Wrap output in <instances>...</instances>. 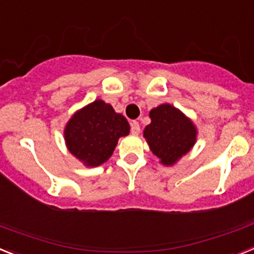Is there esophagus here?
Returning <instances> with one entry per match:
<instances>
[{
    "label": "esophagus",
    "mask_w": 254,
    "mask_h": 254,
    "mask_svg": "<svg viewBox=\"0 0 254 254\" xmlns=\"http://www.w3.org/2000/svg\"><path fill=\"white\" fill-rule=\"evenodd\" d=\"M131 133H133L134 135H138V134L140 133V127L138 121H133V123H131Z\"/></svg>",
    "instance_id": "34e87169"
}]
</instances>
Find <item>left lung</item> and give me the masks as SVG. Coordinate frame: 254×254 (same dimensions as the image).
<instances>
[{"mask_svg":"<svg viewBox=\"0 0 254 254\" xmlns=\"http://www.w3.org/2000/svg\"><path fill=\"white\" fill-rule=\"evenodd\" d=\"M149 118L151 124L144 127L143 136L160 164L174 166L197 142V127L187 115L170 103L152 109Z\"/></svg>","mask_w":254,"mask_h":254,"instance_id":"left-lung-1","label":"left lung"}]
</instances>
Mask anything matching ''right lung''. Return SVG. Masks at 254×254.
I'll return each mask as SVG.
<instances>
[{
  "instance_id": "right-lung-1",
  "label": "right lung",
  "mask_w": 254,
  "mask_h": 254,
  "mask_svg": "<svg viewBox=\"0 0 254 254\" xmlns=\"http://www.w3.org/2000/svg\"><path fill=\"white\" fill-rule=\"evenodd\" d=\"M130 133V125L110 103L96 100L75 111L64 129L70 153L87 167L105 164L114 153L118 140Z\"/></svg>"
}]
</instances>
